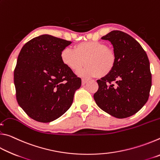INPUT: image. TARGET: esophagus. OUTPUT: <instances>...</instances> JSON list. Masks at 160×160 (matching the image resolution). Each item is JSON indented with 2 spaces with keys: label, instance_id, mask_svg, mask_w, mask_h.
<instances>
[{
  "label": "esophagus",
  "instance_id": "esophagus-1",
  "mask_svg": "<svg viewBox=\"0 0 160 160\" xmlns=\"http://www.w3.org/2000/svg\"><path fill=\"white\" fill-rule=\"evenodd\" d=\"M88 82V80L87 79H82V85H85V84Z\"/></svg>",
  "mask_w": 160,
  "mask_h": 160
}]
</instances>
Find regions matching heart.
Wrapping results in <instances>:
<instances>
[{
  "label": "heart",
  "mask_w": 160,
  "mask_h": 160,
  "mask_svg": "<svg viewBox=\"0 0 160 160\" xmlns=\"http://www.w3.org/2000/svg\"><path fill=\"white\" fill-rule=\"evenodd\" d=\"M61 59L63 63L73 72H81L85 77L104 78L113 71L116 66V56L113 51L104 43L84 42L75 45L73 50L66 48L61 51Z\"/></svg>",
  "instance_id": "heart-1"
}]
</instances>
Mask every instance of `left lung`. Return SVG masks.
<instances>
[{
  "label": "left lung",
  "mask_w": 160,
  "mask_h": 160,
  "mask_svg": "<svg viewBox=\"0 0 160 160\" xmlns=\"http://www.w3.org/2000/svg\"><path fill=\"white\" fill-rule=\"evenodd\" d=\"M109 40L116 56L113 71L97 81L99 88L94 99L100 109L116 118L136 113L147 102L152 74L147 53L125 32L113 30L102 37Z\"/></svg>",
  "instance_id": "8db88e82"
}]
</instances>
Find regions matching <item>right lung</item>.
<instances>
[{"label":"right lung","instance_id":"add662e5","mask_svg":"<svg viewBox=\"0 0 160 160\" xmlns=\"http://www.w3.org/2000/svg\"><path fill=\"white\" fill-rule=\"evenodd\" d=\"M71 42L44 34L27 42L18 55L14 84L18 104L29 117L48 123L72 105L81 79L63 63L61 53Z\"/></svg>","mask_w":160,"mask_h":160}]
</instances>
